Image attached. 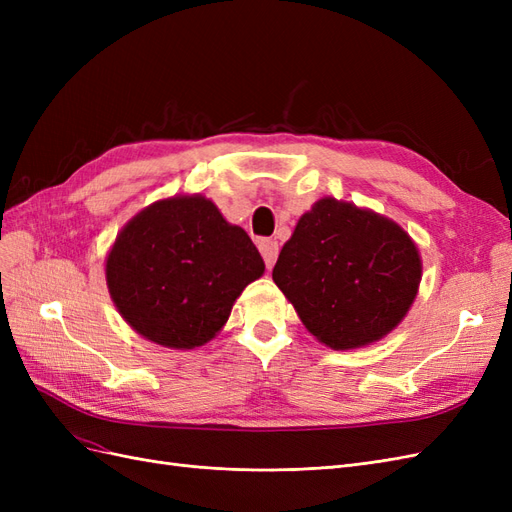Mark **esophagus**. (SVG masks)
I'll return each instance as SVG.
<instances>
[{"label":"esophagus","mask_w":512,"mask_h":512,"mask_svg":"<svg viewBox=\"0 0 512 512\" xmlns=\"http://www.w3.org/2000/svg\"><path fill=\"white\" fill-rule=\"evenodd\" d=\"M258 250H260L262 258H265V265L271 269L275 265L277 254H280V245H277V241H273V239H260Z\"/></svg>","instance_id":"1"}]
</instances>
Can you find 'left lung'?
I'll return each instance as SVG.
<instances>
[{
	"mask_svg": "<svg viewBox=\"0 0 512 512\" xmlns=\"http://www.w3.org/2000/svg\"><path fill=\"white\" fill-rule=\"evenodd\" d=\"M273 282L309 333L335 350H350L376 342L404 320L421 282V256L395 222L322 198L282 247Z\"/></svg>",
	"mask_w": 512,
	"mask_h": 512,
	"instance_id": "8db88e82",
	"label": "left lung"
}]
</instances>
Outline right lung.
I'll return each instance as SVG.
<instances>
[{"label":"right lung","instance_id":"1","mask_svg":"<svg viewBox=\"0 0 512 512\" xmlns=\"http://www.w3.org/2000/svg\"><path fill=\"white\" fill-rule=\"evenodd\" d=\"M262 273L247 232L203 196L153 203L119 232L106 258L119 314L136 333L177 350L207 344Z\"/></svg>","mask_w":512,"mask_h":512}]
</instances>
